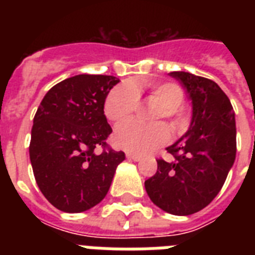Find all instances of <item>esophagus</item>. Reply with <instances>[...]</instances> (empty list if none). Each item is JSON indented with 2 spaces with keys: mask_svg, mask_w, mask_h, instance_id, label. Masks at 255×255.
I'll use <instances>...</instances> for the list:
<instances>
[{
  "mask_svg": "<svg viewBox=\"0 0 255 255\" xmlns=\"http://www.w3.org/2000/svg\"><path fill=\"white\" fill-rule=\"evenodd\" d=\"M126 156H127V159L133 160V161H140V160H141V156L136 155V153H131V152H127Z\"/></svg>",
  "mask_w": 255,
  "mask_h": 255,
  "instance_id": "1",
  "label": "esophagus"
}]
</instances>
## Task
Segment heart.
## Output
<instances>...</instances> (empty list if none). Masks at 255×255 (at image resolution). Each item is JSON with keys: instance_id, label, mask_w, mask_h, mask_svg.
<instances>
[{"instance_id": "obj_1", "label": "heart", "mask_w": 255, "mask_h": 255, "mask_svg": "<svg viewBox=\"0 0 255 255\" xmlns=\"http://www.w3.org/2000/svg\"><path fill=\"white\" fill-rule=\"evenodd\" d=\"M148 87L151 92V100L159 104L153 111V120L163 118L172 120L174 128H180V110L178 106L184 100V91L180 86L172 82H123L115 86L108 92L104 100V115L114 123L127 120L136 111L139 104V90ZM169 139V129L165 124L156 123L151 126L129 120L118 126L114 133V141L119 148L128 152L144 153L167 143Z\"/></svg>"}]
</instances>
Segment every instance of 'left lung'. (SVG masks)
<instances>
[{"instance_id":"8db88e82","label":"left lung","mask_w":255,"mask_h":255,"mask_svg":"<svg viewBox=\"0 0 255 255\" xmlns=\"http://www.w3.org/2000/svg\"><path fill=\"white\" fill-rule=\"evenodd\" d=\"M192 100L188 131L167 148L173 160H157V172L144 182L152 202L174 216L204 209L221 190L236 160V115L216 82L173 71Z\"/></svg>"}]
</instances>
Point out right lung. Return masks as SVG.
<instances>
[{"label": "right lung", "instance_id": "obj_1", "mask_svg": "<svg viewBox=\"0 0 255 255\" xmlns=\"http://www.w3.org/2000/svg\"><path fill=\"white\" fill-rule=\"evenodd\" d=\"M111 75L81 74L51 87L34 116L30 161L47 201L66 213L98 205L111 186L124 152L107 148L112 132L104 100L119 83ZM103 147L98 154L96 149Z\"/></svg>", "mask_w": 255, "mask_h": 255}]
</instances>
